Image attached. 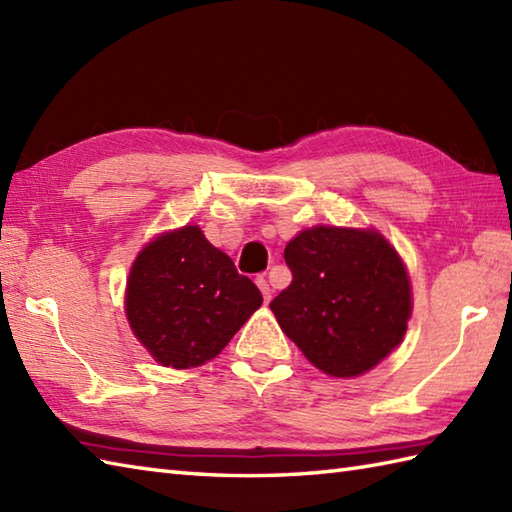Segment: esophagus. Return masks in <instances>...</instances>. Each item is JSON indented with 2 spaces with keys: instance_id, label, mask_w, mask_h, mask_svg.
Wrapping results in <instances>:
<instances>
[{
  "instance_id": "esophagus-1",
  "label": "esophagus",
  "mask_w": 512,
  "mask_h": 512,
  "mask_svg": "<svg viewBox=\"0 0 512 512\" xmlns=\"http://www.w3.org/2000/svg\"><path fill=\"white\" fill-rule=\"evenodd\" d=\"M257 286H259V290H262L264 301H270V295H273V290H270V284H268V279L264 275L257 277Z\"/></svg>"
}]
</instances>
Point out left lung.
<instances>
[{"mask_svg": "<svg viewBox=\"0 0 512 512\" xmlns=\"http://www.w3.org/2000/svg\"><path fill=\"white\" fill-rule=\"evenodd\" d=\"M292 281L270 310L308 361L358 376L402 341L411 288L400 257L374 231L314 226L284 250Z\"/></svg>", "mask_w": 512, "mask_h": 512, "instance_id": "left-lung-1", "label": "left lung"}]
</instances>
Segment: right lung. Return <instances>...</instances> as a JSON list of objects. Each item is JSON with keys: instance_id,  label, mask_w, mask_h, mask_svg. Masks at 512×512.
<instances>
[{"instance_id": "obj_1", "label": "right lung", "mask_w": 512, "mask_h": 512, "mask_svg": "<svg viewBox=\"0 0 512 512\" xmlns=\"http://www.w3.org/2000/svg\"><path fill=\"white\" fill-rule=\"evenodd\" d=\"M127 319L160 365L187 369L220 354L262 306V292L198 226L160 235L136 257Z\"/></svg>"}]
</instances>
